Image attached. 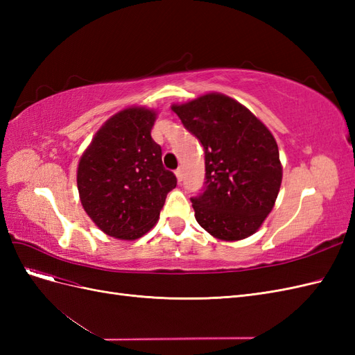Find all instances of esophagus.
I'll return each instance as SVG.
<instances>
[{"instance_id":"esophagus-1","label":"esophagus","mask_w":355,"mask_h":355,"mask_svg":"<svg viewBox=\"0 0 355 355\" xmlns=\"http://www.w3.org/2000/svg\"><path fill=\"white\" fill-rule=\"evenodd\" d=\"M175 175H176V178H178V182H182V168H178V170L175 171Z\"/></svg>"}]
</instances>
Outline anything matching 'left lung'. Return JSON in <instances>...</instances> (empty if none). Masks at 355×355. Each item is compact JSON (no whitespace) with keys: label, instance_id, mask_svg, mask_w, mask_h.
<instances>
[{"label":"left lung","instance_id":"1","mask_svg":"<svg viewBox=\"0 0 355 355\" xmlns=\"http://www.w3.org/2000/svg\"><path fill=\"white\" fill-rule=\"evenodd\" d=\"M171 110L206 155V189L191 198L200 227L222 241L250 237L271 213L283 179L270 128L222 93L173 103Z\"/></svg>","mask_w":355,"mask_h":355}]
</instances>
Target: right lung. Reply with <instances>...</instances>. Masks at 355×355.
<instances>
[{
  "mask_svg": "<svg viewBox=\"0 0 355 355\" xmlns=\"http://www.w3.org/2000/svg\"><path fill=\"white\" fill-rule=\"evenodd\" d=\"M157 111L128 106L93 136L77 168L83 209L118 240L141 239L157 223L176 176L161 161L151 130Z\"/></svg>",
  "mask_w": 355,
  "mask_h": 355,
  "instance_id": "right-lung-1",
  "label": "right lung"
}]
</instances>
